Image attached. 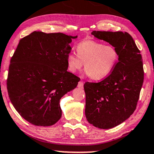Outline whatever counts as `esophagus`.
I'll return each instance as SVG.
<instances>
[{"label":"esophagus","instance_id":"esophagus-1","mask_svg":"<svg viewBox=\"0 0 154 154\" xmlns=\"http://www.w3.org/2000/svg\"><path fill=\"white\" fill-rule=\"evenodd\" d=\"M77 87L80 89L83 88V87H84V83H83L82 81H79L78 82V85H77Z\"/></svg>","mask_w":154,"mask_h":154}]
</instances>
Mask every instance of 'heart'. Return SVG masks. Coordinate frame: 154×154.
Listing matches in <instances>:
<instances>
[{
  "instance_id": "1",
  "label": "heart",
  "mask_w": 154,
  "mask_h": 154,
  "mask_svg": "<svg viewBox=\"0 0 154 154\" xmlns=\"http://www.w3.org/2000/svg\"><path fill=\"white\" fill-rule=\"evenodd\" d=\"M77 54L67 55L68 69L76 72L81 69L84 63V69L90 78L101 79L106 77L117 64L118 50L110 44L104 45L101 42L92 39H85L76 46Z\"/></svg>"
}]
</instances>
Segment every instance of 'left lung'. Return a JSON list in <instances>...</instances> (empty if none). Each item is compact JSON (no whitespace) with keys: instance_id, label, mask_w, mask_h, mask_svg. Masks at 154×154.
I'll return each mask as SVG.
<instances>
[{"instance_id":"8db88e82","label":"left lung","mask_w":154,"mask_h":154,"mask_svg":"<svg viewBox=\"0 0 154 154\" xmlns=\"http://www.w3.org/2000/svg\"><path fill=\"white\" fill-rule=\"evenodd\" d=\"M91 34L118 50V62L100 82H85V116L98 128L117 126L133 113L144 79L140 50L128 33L96 31Z\"/></svg>"}]
</instances>
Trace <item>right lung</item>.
Instances as JSON below:
<instances>
[{"label":"right lung","instance_id":"add662e5","mask_svg":"<svg viewBox=\"0 0 154 154\" xmlns=\"http://www.w3.org/2000/svg\"><path fill=\"white\" fill-rule=\"evenodd\" d=\"M76 36L34 31L20 40L11 59L7 90L11 102L28 122L50 126L62 117L59 101L77 87L67 71L69 44Z\"/></svg>","mask_w":154,"mask_h":154}]
</instances>
